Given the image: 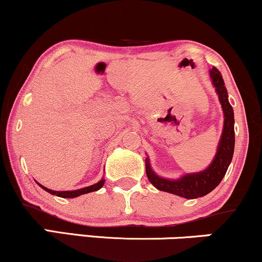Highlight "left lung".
Wrapping results in <instances>:
<instances>
[{
	"label": "left lung",
	"mask_w": 262,
	"mask_h": 262,
	"mask_svg": "<svg viewBox=\"0 0 262 262\" xmlns=\"http://www.w3.org/2000/svg\"><path fill=\"white\" fill-rule=\"evenodd\" d=\"M209 75L213 86L215 87V91L218 93L219 102L222 103L224 113L223 132L219 140L217 152L209 166L200 172L186 173L177 180H169L156 175L150 166L149 158L145 159L146 176L154 187L160 191L176 194V196L188 198V200L206 196L221 183L233 159L234 145H235L234 112L228 100V91L224 86V80L218 69L215 68L209 71Z\"/></svg>",
	"instance_id": "obj_1"
}]
</instances>
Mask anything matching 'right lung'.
<instances>
[{
  "mask_svg": "<svg viewBox=\"0 0 262 262\" xmlns=\"http://www.w3.org/2000/svg\"><path fill=\"white\" fill-rule=\"evenodd\" d=\"M38 183V182H37ZM39 186H40L41 188L44 189V191L49 192V193L52 194H55V196L58 197H62V198H75V197H79L81 194H85V193H90V192H93V191H97V189H100L102 186L104 185V179H102L101 181H98L97 183H95V185L92 186H89V187H85V188H80V189H75V191H53V189H49L47 187H44L43 185H40V183H38Z\"/></svg>",
  "mask_w": 262,
  "mask_h": 262,
  "instance_id": "right-lung-1",
  "label": "right lung"
}]
</instances>
